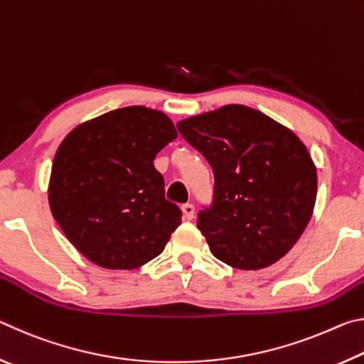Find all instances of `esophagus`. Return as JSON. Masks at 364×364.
Returning a JSON list of instances; mask_svg holds the SVG:
<instances>
[{"instance_id": "34e87169", "label": "esophagus", "mask_w": 364, "mask_h": 364, "mask_svg": "<svg viewBox=\"0 0 364 364\" xmlns=\"http://www.w3.org/2000/svg\"><path fill=\"white\" fill-rule=\"evenodd\" d=\"M181 210H183V217L186 220H193L194 218V213H196V208L193 204H184L181 205Z\"/></svg>"}]
</instances>
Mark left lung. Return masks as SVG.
Here are the masks:
<instances>
[{
    "instance_id": "8db88e82",
    "label": "left lung",
    "mask_w": 364,
    "mask_h": 364,
    "mask_svg": "<svg viewBox=\"0 0 364 364\" xmlns=\"http://www.w3.org/2000/svg\"><path fill=\"white\" fill-rule=\"evenodd\" d=\"M176 128L213 170V202L197 215L212 254L237 269L284 257L311 218L318 189L316 167L297 134L241 104Z\"/></svg>"
}]
</instances>
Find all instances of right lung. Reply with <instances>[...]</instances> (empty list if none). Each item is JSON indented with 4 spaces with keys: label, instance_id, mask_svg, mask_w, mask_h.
<instances>
[{
    "label": "right lung",
    "instance_id": "right-lung-1",
    "mask_svg": "<svg viewBox=\"0 0 364 364\" xmlns=\"http://www.w3.org/2000/svg\"><path fill=\"white\" fill-rule=\"evenodd\" d=\"M178 136L160 110L130 106L67 134L54 156L48 200L80 254L107 269H134L162 254L181 210L165 199L154 159Z\"/></svg>",
    "mask_w": 364,
    "mask_h": 364
}]
</instances>
